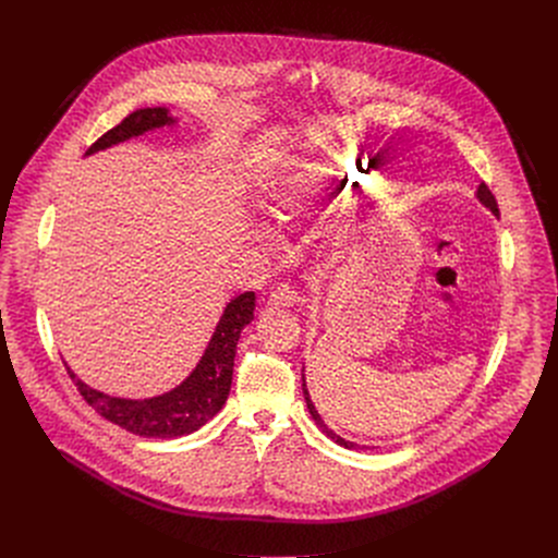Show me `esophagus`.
<instances>
[{"label": "esophagus", "instance_id": "34e87169", "mask_svg": "<svg viewBox=\"0 0 558 558\" xmlns=\"http://www.w3.org/2000/svg\"><path fill=\"white\" fill-rule=\"evenodd\" d=\"M298 302V291L287 284V282H280L278 287L271 289L269 293V304L271 306H278V308H287V306H293Z\"/></svg>", "mask_w": 558, "mask_h": 558}]
</instances>
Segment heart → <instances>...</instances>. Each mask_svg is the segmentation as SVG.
Returning a JSON list of instances; mask_svg holds the SVG:
<instances>
[{"mask_svg":"<svg viewBox=\"0 0 558 558\" xmlns=\"http://www.w3.org/2000/svg\"><path fill=\"white\" fill-rule=\"evenodd\" d=\"M362 163L349 158H315L289 172L274 187L265 203V214L284 229H295L315 218L325 207L342 198L362 181ZM353 222L344 220L333 227V241L342 243L351 235Z\"/></svg>","mask_w":558,"mask_h":558,"instance_id":"obj_1","label":"heart"}]
</instances>
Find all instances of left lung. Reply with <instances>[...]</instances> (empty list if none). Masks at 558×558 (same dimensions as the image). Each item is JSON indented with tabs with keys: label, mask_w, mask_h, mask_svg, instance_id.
<instances>
[{
	"label": "left lung",
	"mask_w": 558,
	"mask_h": 558,
	"mask_svg": "<svg viewBox=\"0 0 558 558\" xmlns=\"http://www.w3.org/2000/svg\"><path fill=\"white\" fill-rule=\"evenodd\" d=\"M476 198H480V203L482 205H486L495 216H499V207H497V198L493 196V192L488 190V185L486 183H482L480 185V190H476ZM302 392H304V402H306V409H308V413H311V420L315 422V426L320 428L327 437H331L336 444H340V446H344V448H351V450H364V448H368V446H360V444H355V441H349V439H344V437H340L338 433H333L327 424H325V420L320 417V413L315 411V407H313V402H311V395H308V390H306V381H304V375H302Z\"/></svg>",
	"instance_id": "1"
}]
</instances>
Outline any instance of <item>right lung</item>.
I'll return each instance as SVG.
<instances>
[{
	"instance_id": "right-lung-1",
	"label": "right lung",
	"mask_w": 558,
	"mask_h": 558,
	"mask_svg": "<svg viewBox=\"0 0 558 558\" xmlns=\"http://www.w3.org/2000/svg\"><path fill=\"white\" fill-rule=\"evenodd\" d=\"M168 108H141L128 114L117 128L108 130L101 138H97L86 154H95L99 149H108L128 138L141 136L149 130L172 125ZM256 293L245 291L235 295L222 311L216 331L185 381H181L170 392L149 397V400H125V397H112L97 388H90L78 379L70 366L68 375L72 377L76 390L82 392L84 400L108 422L154 439H174L190 435L205 426L227 402L233 375V357L235 344L241 340V331L254 320Z\"/></svg>"
}]
</instances>
